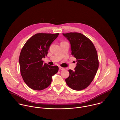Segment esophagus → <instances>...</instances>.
I'll list each match as a JSON object with an SVG mask.
<instances>
[{"instance_id": "esophagus-1", "label": "esophagus", "mask_w": 120, "mask_h": 120, "mask_svg": "<svg viewBox=\"0 0 120 120\" xmlns=\"http://www.w3.org/2000/svg\"><path fill=\"white\" fill-rule=\"evenodd\" d=\"M64 69H65L64 68H63L61 67H59V69H60V70H64Z\"/></svg>"}]
</instances>
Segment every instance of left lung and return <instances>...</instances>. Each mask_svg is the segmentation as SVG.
I'll return each instance as SVG.
<instances>
[{"mask_svg": "<svg viewBox=\"0 0 120 120\" xmlns=\"http://www.w3.org/2000/svg\"><path fill=\"white\" fill-rule=\"evenodd\" d=\"M71 44V55L77 59L74 71L69 70L65 79L74 90L85 89L93 81L99 67L98 53L91 41L84 34L77 32L62 34Z\"/></svg>", "mask_w": 120, "mask_h": 120, "instance_id": "1", "label": "left lung"}]
</instances>
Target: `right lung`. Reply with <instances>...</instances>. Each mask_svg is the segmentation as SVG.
Listing matches in <instances>:
<instances>
[{"mask_svg": "<svg viewBox=\"0 0 120 120\" xmlns=\"http://www.w3.org/2000/svg\"><path fill=\"white\" fill-rule=\"evenodd\" d=\"M59 33H38L25 43L20 54L19 62L22 77L30 88L41 90L50 86L52 76L58 72L57 66L44 63L52 43Z\"/></svg>", "mask_w": 120, "mask_h": 120, "instance_id": "1", "label": "right lung"}]
</instances>
